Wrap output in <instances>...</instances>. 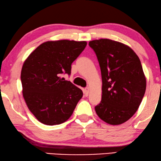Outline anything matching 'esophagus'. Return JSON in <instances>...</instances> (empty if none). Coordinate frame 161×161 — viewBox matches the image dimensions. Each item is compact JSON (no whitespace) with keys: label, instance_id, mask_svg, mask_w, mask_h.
<instances>
[{"label":"esophagus","instance_id":"obj_1","mask_svg":"<svg viewBox=\"0 0 161 161\" xmlns=\"http://www.w3.org/2000/svg\"><path fill=\"white\" fill-rule=\"evenodd\" d=\"M89 91H90L89 87H86L85 89L84 90V93H85V96H87L88 95H89Z\"/></svg>","mask_w":161,"mask_h":161}]
</instances>
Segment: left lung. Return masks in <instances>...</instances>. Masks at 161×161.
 I'll return each instance as SVG.
<instances>
[{
	"label": "left lung",
	"mask_w": 161,
	"mask_h": 161,
	"mask_svg": "<svg viewBox=\"0 0 161 161\" xmlns=\"http://www.w3.org/2000/svg\"><path fill=\"white\" fill-rule=\"evenodd\" d=\"M98 58L102 77L101 101L96 114L110 125L128 120L141 104L146 78L141 61L133 50L107 38L89 42Z\"/></svg>",
	"instance_id": "obj_1"
}]
</instances>
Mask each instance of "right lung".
<instances>
[{
  "label": "right lung",
  "instance_id": "add662e5",
  "mask_svg": "<svg viewBox=\"0 0 161 161\" xmlns=\"http://www.w3.org/2000/svg\"><path fill=\"white\" fill-rule=\"evenodd\" d=\"M86 45V42L69 40L47 42L25 61L21 71L22 94L29 110L42 123H64L82 97L81 89L61 76L71 74L72 63Z\"/></svg>",
  "mask_w": 161,
  "mask_h": 161
}]
</instances>
